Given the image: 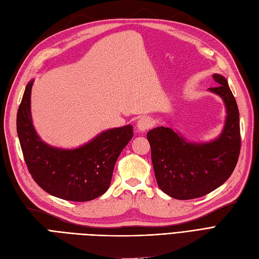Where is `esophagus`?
I'll use <instances>...</instances> for the list:
<instances>
[{
  "mask_svg": "<svg viewBox=\"0 0 259 259\" xmlns=\"http://www.w3.org/2000/svg\"><path fill=\"white\" fill-rule=\"evenodd\" d=\"M153 126V121L151 117H147L143 116L137 121V130L139 132H145L149 128H151Z\"/></svg>",
  "mask_w": 259,
  "mask_h": 259,
  "instance_id": "34e87169",
  "label": "esophagus"
}]
</instances>
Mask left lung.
<instances>
[{"label": "left lung", "instance_id": "1", "mask_svg": "<svg viewBox=\"0 0 259 259\" xmlns=\"http://www.w3.org/2000/svg\"><path fill=\"white\" fill-rule=\"evenodd\" d=\"M216 88L208 89L224 101L226 121L217 138L207 143L187 140L180 133L159 126L147 133L160 189L177 200L203 197L221 187L237 165L241 148L237 101L222 74H213Z\"/></svg>", "mask_w": 259, "mask_h": 259}]
</instances>
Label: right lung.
Here are the masks:
<instances>
[{
    "instance_id": "right-lung-1",
    "label": "right lung",
    "mask_w": 259,
    "mask_h": 259,
    "mask_svg": "<svg viewBox=\"0 0 259 259\" xmlns=\"http://www.w3.org/2000/svg\"><path fill=\"white\" fill-rule=\"evenodd\" d=\"M33 82L27 84L17 112V134L31 176L43 190L62 200L85 202L100 197L111 184L115 162L134 134L133 126L104 131L74 149L46 144L31 116Z\"/></svg>"
}]
</instances>
